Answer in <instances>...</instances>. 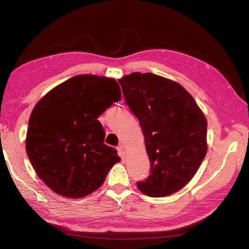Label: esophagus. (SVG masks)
<instances>
[{"instance_id": "1", "label": "esophagus", "mask_w": 249, "mask_h": 249, "mask_svg": "<svg viewBox=\"0 0 249 249\" xmlns=\"http://www.w3.org/2000/svg\"><path fill=\"white\" fill-rule=\"evenodd\" d=\"M117 150H118V155L120 156V158H123V159H124V145L123 144L118 145Z\"/></svg>"}]
</instances>
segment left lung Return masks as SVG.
<instances>
[{
    "instance_id": "left-lung-1",
    "label": "left lung",
    "mask_w": 249,
    "mask_h": 249,
    "mask_svg": "<svg viewBox=\"0 0 249 249\" xmlns=\"http://www.w3.org/2000/svg\"><path fill=\"white\" fill-rule=\"evenodd\" d=\"M125 104L139 120L150 161L149 176L137 182L150 197L176 193L190 182L207 154V119L178 83L133 72L119 81Z\"/></svg>"
}]
</instances>
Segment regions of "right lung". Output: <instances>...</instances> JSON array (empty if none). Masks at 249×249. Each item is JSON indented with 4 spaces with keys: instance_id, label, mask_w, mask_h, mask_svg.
I'll return each mask as SVG.
<instances>
[{
    "instance_id": "obj_1",
    "label": "right lung",
    "mask_w": 249,
    "mask_h": 249,
    "mask_svg": "<svg viewBox=\"0 0 249 249\" xmlns=\"http://www.w3.org/2000/svg\"><path fill=\"white\" fill-rule=\"evenodd\" d=\"M122 97L114 79L79 74L53 88L36 104L29 119L26 152L37 176L49 188L80 198L103 185L119 162L105 144L97 120Z\"/></svg>"
}]
</instances>
